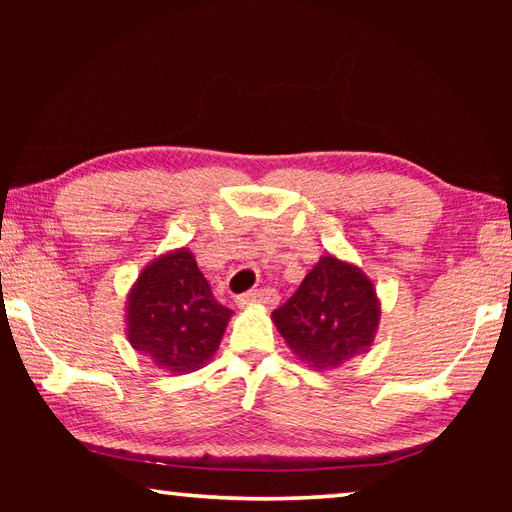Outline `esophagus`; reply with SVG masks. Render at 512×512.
I'll list each match as a JSON object with an SVG mask.
<instances>
[{
  "label": "esophagus",
  "instance_id": "34e87169",
  "mask_svg": "<svg viewBox=\"0 0 512 512\" xmlns=\"http://www.w3.org/2000/svg\"><path fill=\"white\" fill-rule=\"evenodd\" d=\"M277 293L273 289H257V291H248L244 296L237 298V305L246 307V305H266V307H273L277 305Z\"/></svg>",
  "mask_w": 512,
  "mask_h": 512
}]
</instances>
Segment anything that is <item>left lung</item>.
<instances>
[{"mask_svg": "<svg viewBox=\"0 0 512 512\" xmlns=\"http://www.w3.org/2000/svg\"><path fill=\"white\" fill-rule=\"evenodd\" d=\"M271 318L291 352L311 370L323 372L372 348L381 302L357 264L327 253Z\"/></svg>", "mask_w": 512, "mask_h": 512, "instance_id": "left-lung-1", "label": "left lung"}]
</instances>
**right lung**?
<instances>
[{
    "instance_id": "add662e5",
    "label": "right lung",
    "mask_w": 512,
    "mask_h": 512,
    "mask_svg": "<svg viewBox=\"0 0 512 512\" xmlns=\"http://www.w3.org/2000/svg\"><path fill=\"white\" fill-rule=\"evenodd\" d=\"M232 309L214 298L189 248L146 264L126 298V339L155 366L187 375L210 361Z\"/></svg>"
}]
</instances>
